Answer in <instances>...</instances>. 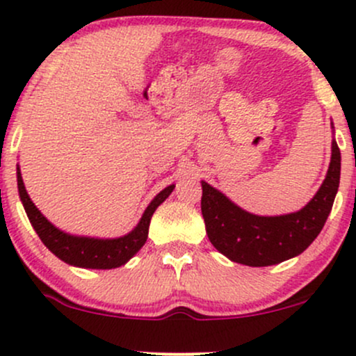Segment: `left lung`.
<instances>
[{
    "label": "left lung",
    "instance_id": "left-lung-1",
    "mask_svg": "<svg viewBox=\"0 0 356 356\" xmlns=\"http://www.w3.org/2000/svg\"><path fill=\"white\" fill-rule=\"evenodd\" d=\"M341 154L332 144V162L320 191L301 211L286 216H256L231 202L222 192L202 184L201 211L212 246L246 266H273L305 251L320 234L340 186Z\"/></svg>",
    "mask_w": 356,
    "mask_h": 356
}]
</instances>
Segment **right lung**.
Returning <instances> with one entry per match:
<instances>
[{
	"mask_svg": "<svg viewBox=\"0 0 356 356\" xmlns=\"http://www.w3.org/2000/svg\"><path fill=\"white\" fill-rule=\"evenodd\" d=\"M18 175V192L22 197L23 207L26 211L28 219L31 226L42 239V243L47 246L56 257H60L65 263L79 268H92V269H112L125 264L136 252L145 244L147 236H149V224L152 219V214L170 195L174 191L172 186L165 187L164 191L159 192L154 197V201L149 204L140 222L132 232L117 239H95V238H83V236H72L67 232L56 229L55 226L44 216L36 209V206L31 202L22 179L19 167L16 170Z\"/></svg>",
	"mask_w": 356,
	"mask_h": 356,
	"instance_id": "add662e5",
	"label": "right lung"
}]
</instances>
